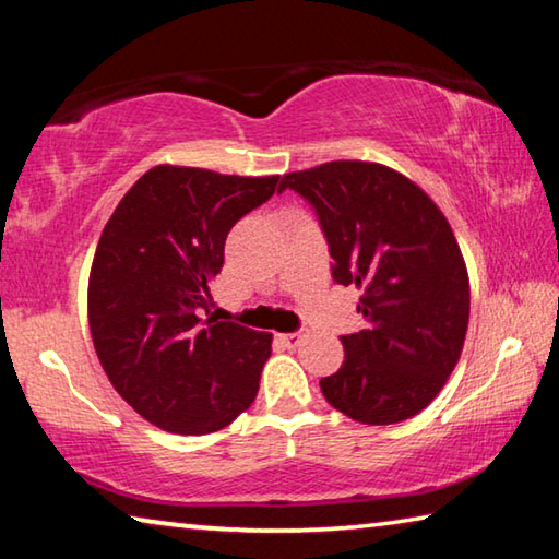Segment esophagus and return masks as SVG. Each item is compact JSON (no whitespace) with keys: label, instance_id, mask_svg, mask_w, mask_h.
<instances>
[{"label":"esophagus","instance_id":"34e87169","mask_svg":"<svg viewBox=\"0 0 559 559\" xmlns=\"http://www.w3.org/2000/svg\"><path fill=\"white\" fill-rule=\"evenodd\" d=\"M306 337H308V330H298V333H286V335H281V343L286 345V347H298Z\"/></svg>","mask_w":559,"mask_h":559}]
</instances>
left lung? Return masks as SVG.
I'll use <instances>...</instances> for the list:
<instances>
[{"mask_svg":"<svg viewBox=\"0 0 559 559\" xmlns=\"http://www.w3.org/2000/svg\"><path fill=\"white\" fill-rule=\"evenodd\" d=\"M316 206L333 276L362 290L365 330L345 335V362L320 380L325 400L349 419L384 427L419 414L456 367L468 330L471 286L447 216L396 169L335 159L288 173Z\"/></svg>","mask_w":559,"mask_h":559,"instance_id":"8db88e82","label":"left lung"}]
</instances>
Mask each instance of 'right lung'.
<instances>
[{"mask_svg": "<svg viewBox=\"0 0 559 559\" xmlns=\"http://www.w3.org/2000/svg\"><path fill=\"white\" fill-rule=\"evenodd\" d=\"M278 187V175L157 165L110 214L88 276L91 337L116 392L155 427L200 437L257 400L273 335L197 308L212 300L226 234Z\"/></svg>", "mask_w": 559, "mask_h": 559, "instance_id": "right-lung-1", "label": "right lung"}]
</instances>
